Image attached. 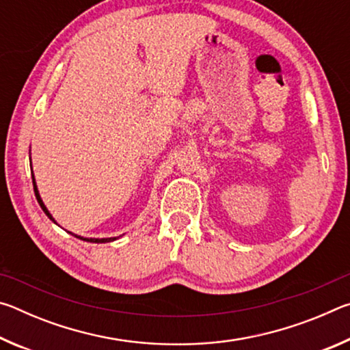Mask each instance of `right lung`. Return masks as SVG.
I'll return each mask as SVG.
<instances>
[{
    "label": "right lung",
    "instance_id": "obj_1",
    "mask_svg": "<svg viewBox=\"0 0 350 350\" xmlns=\"http://www.w3.org/2000/svg\"><path fill=\"white\" fill-rule=\"evenodd\" d=\"M32 182H33V191H35V198H37V200H38V204H40V206L41 208H43V211L46 213V216L51 219V221H54V217H52V215L49 213V210L46 208V205L43 204V200H41V198H40V193H38V189H37V185H35V177H33V174H32ZM55 222V221H54ZM77 238H80V239H83V241H88V242H111V241H116V238H103V239H92V238H81V236H77Z\"/></svg>",
    "mask_w": 350,
    "mask_h": 350
}]
</instances>
